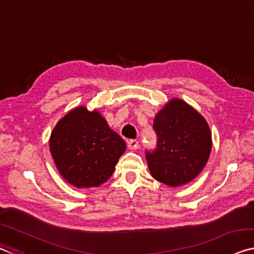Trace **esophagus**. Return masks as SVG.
Instances as JSON below:
<instances>
[{"instance_id": "34e87169", "label": "esophagus", "mask_w": 254, "mask_h": 254, "mask_svg": "<svg viewBox=\"0 0 254 254\" xmlns=\"http://www.w3.org/2000/svg\"><path fill=\"white\" fill-rule=\"evenodd\" d=\"M127 147L130 149H137L139 147V141L135 139H130L127 140Z\"/></svg>"}]
</instances>
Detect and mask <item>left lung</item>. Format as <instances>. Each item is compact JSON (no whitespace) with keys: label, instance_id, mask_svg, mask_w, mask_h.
<instances>
[{"label":"left lung","instance_id":"8db88e82","mask_svg":"<svg viewBox=\"0 0 254 254\" xmlns=\"http://www.w3.org/2000/svg\"><path fill=\"white\" fill-rule=\"evenodd\" d=\"M157 137L154 150H146L153 178L178 187L199 175L209 160L212 138L206 121L180 99H172L154 120Z\"/></svg>","mask_w":254,"mask_h":254}]
</instances>
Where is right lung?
Wrapping results in <instances>:
<instances>
[{
    "label": "right lung",
    "instance_id": "1",
    "mask_svg": "<svg viewBox=\"0 0 254 254\" xmlns=\"http://www.w3.org/2000/svg\"><path fill=\"white\" fill-rule=\"evenodd\" d=\"M127 148L124 140L97 111L77 107L57 123L50 151L60 175L78 188L107 181Z\"/></svg>",
    "mask_w": 254,
    "mask_h": 254
}]
</instances>
